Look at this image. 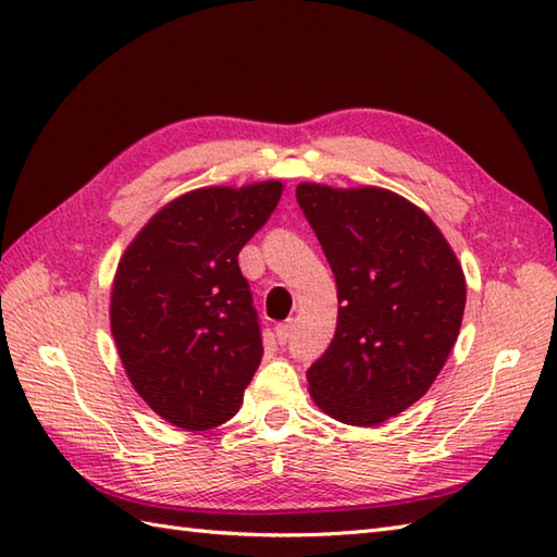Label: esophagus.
<instances>
[{"mask_svg":"<svg viewBox=\"0 0 557 557\" xmlns=\"http://www.w3.org/2000/svg\"><path fill=\"white\" fill-rule=\"evenodd\" d=\"M290 336H293V319H288V321H283V324H278L276 326V341L283 345V343H288L290 341Z\"/></svg>","mask_w":557,"mask_h":557,"instance_id":"1","label":"esophagus"}]
</instances>
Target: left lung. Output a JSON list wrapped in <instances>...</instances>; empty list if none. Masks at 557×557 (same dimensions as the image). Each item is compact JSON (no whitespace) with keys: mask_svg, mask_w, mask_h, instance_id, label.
Returning a JSON list of instances; mask_svg holds the SVG:
<instances>
[{"mask_svg":"<svg viewBox=\"0 0 557 557\" xmlns=\"http://www.w3.org/2000/svg\"><path fill=\"white\" fill-rule=\"evenodd\" d=\"M298 205L338 286V324L307 369L314 403L374 426L417 403L460 333L465 274L422 209L381 188L302 183Z\"/></svg>","mask_w":557,"mask_h":557,"instance_id":"1","label":"left lung"}]
</instances>
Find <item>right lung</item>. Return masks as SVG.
Listing matches in <instances>:
<instances>
[{
	"mask_svg": "<svg viewBox=\"0 0 557 557\" xmlns=\"http://www.w3.org/2000/svg\"><path fill=\"white\" fill-rule=\"evenodd\" d=\"M278 181L169 202L121 257L111 333L133 388L166 422L205 431L240 410L262 362V321L238 252L281 200Z\"/></svg>",
	"mask_w": 557,
	"mask_h": 557,
	"instance_id": "1",
	"label": "right lung"
}]
</instances>
